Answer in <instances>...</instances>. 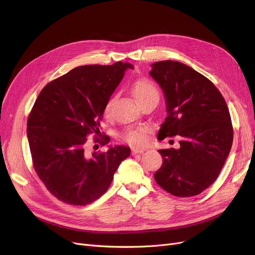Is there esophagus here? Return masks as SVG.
Returning <instances> with one entry per match:
<instances>
[{
    "instance_id": "34e87169",
    "label": "esophagus",
    "mask_w": 255,
    "mask_h": 255,
    "mask_svg": "<svg viewBox=\"0 0 255 255\" xmlns=\"http://www.w3.org/2000/svg\"><path fill=\"white\" fill-rule=\"evenodd\" d=\"M143 151H144L143 148H132V149H131V153H132L133 155L140 154V153H142Z\"/></svg>"
}]
</instances>
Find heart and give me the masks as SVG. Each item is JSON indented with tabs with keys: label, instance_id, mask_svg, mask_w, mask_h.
<instances>
[{
	"label": "heart",
	"instance_id": "heart-1",
	"mask_svg": "<svg viewBox=\"0 0 255 255\" xmlns=\"http://www.w3.org/2000/svg\"><path fill=\"white\" fill-rule=\"evenodd\" d=\"M131 91L133 96L139 102V104L150 100L152 98H158L159 93L157 87L152 80L148 78H137L131 85ZM111 112V102L109 101L103 110L104 116H109ZM121 138L130 144H142L148 138V132L143 128H131L123 131L120 134Z\"/></svg>",
	"mask_w": 255,
	"mask_h": 255
}]
</instances>
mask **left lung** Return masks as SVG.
Wrapping results in <instances>:
<instances>
[{"instance_id":"obj_1","label":"left lung","mask_w":255,"mask_h":255,"mask_svg":"<svg viewBox=\"0 0 255 255\" xmlns=\"http://www.w3.org/2000/svg\"><path fill=\"white\" fill-rule=\"evenodd\" d=\"M152 67L150 75L164 92L167 112L158 139L180 138L179 149L159 150L163 162L155 181L175 196L197 195L215 182L231 152L229 109L219 90L191 67L169 60Z\"/></svg>"}]
</instances>
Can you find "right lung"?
Listing matches in <instances>:
<instances>
[{
  "instance_id": "right-lung-1",
  "label": "right lung",
  "mask_w": 255,
  "mask_h": 255,
  "mask_svg": "<svg viewBox=\"0 0 255 255\" xmlns=\"http://www.w3.org/2000/svg\"><path fill=\"white\" fill-rule=\"evenodd\" d=\"M132 68L122 62L79 66L48 83L37 97L26 124L33 166L61 202L72 206L95 202L129 157L130 149L124 145L89 154L87 137L94 133V142H110L99 131L104 106L125 70Z\"/></svg>"
}]
</instances>
